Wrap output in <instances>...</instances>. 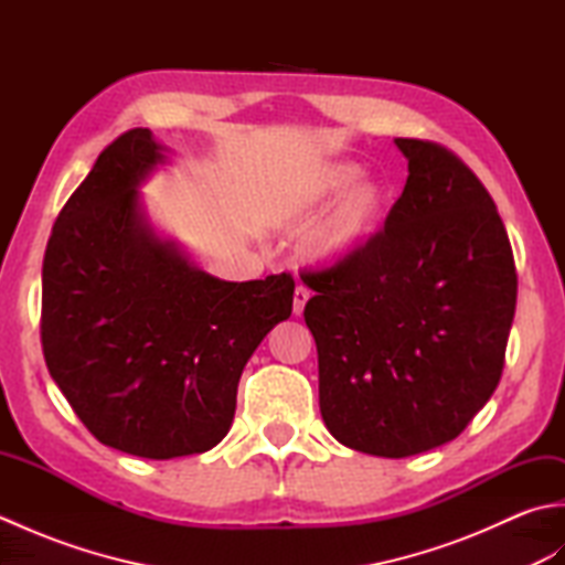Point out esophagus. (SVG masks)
Instances as JSON below:
<instances>
[{"mask_svg":"<svg viewBox=\"0 0 565 565\" xmlns=\"http://www.w3.org/2000/svg\"><path fill=\"white\" fill-rule=\"evenodd\" d=\"M308 298H310V291L306 289V286H298V289L294 291V316L303 313Z\"/></svg>","mask_w":565,"mask_h":565,"instance_id":"esophagus-1","label":"esophagus"}]
</instances>
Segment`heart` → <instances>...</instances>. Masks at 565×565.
I'll list each match as a JSON object with an SVG mask.
<instances>
[{"instance_id":"obj_1","label":"heart","mask_w":565,"mask_h":565,"mask_svg":"<svg viewBox=\"0 0 565 565\" xmlns=\"http://www.w3.org/2000/svg\"><path fill=\"white\" fill-rule=\"evenodd\" d=\"M362 170L350 162L330 164L316 177L301 184L286 189L276 201V215L289 223H303L318 213L330 201L342 196L350 189ZM386 191L376 182H364L354 186L332 211L326 223L316 227L308 239V257L326 264V267H340V264L354 259L379 227L383 211H386Z\"/></svg>"}]
</instances>
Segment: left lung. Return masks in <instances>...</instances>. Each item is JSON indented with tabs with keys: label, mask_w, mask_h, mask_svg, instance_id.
I'll return each instance as SVG.
<instances>
[{
	"label": "left lung",
	"mask_w": 565,
	"mask_h": 565,
	"mask_svg": "<svg viewBox=\"0 0 565 565\" xmlns=\"http://www.w3.org/2000/svg\"><path fill=\"white\" fill-rule=\"evenodd\" d=\"M407 182L383 231L340 267L301 274L320 413L356 451L403 459L456 439L498 388L518 271L505 225L439 142L395 138Z\"/></svg>",
	"instance_id": "obj_1"
}]
</instances>
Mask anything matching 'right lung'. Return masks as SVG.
I'll list each match as a JSON object with an SVG mask.
<instances>
[{
    "label": "right lung",
    "mask_w": 565,
    "mask_h": 565,
    "mask_svg": "<svg viewBox=\"0 0 565 565\" xmlns=\"http://www.w3.org/2000/svg\"><path fill=\"white\" fill-rule=\"evenodd\" d=\"M162 162L148 128L118 136L43 257L47 371L94 437L142 459L203 454L227 435L247 359L291 316L296 286L291 274L221 281L154 235L136 189Z\"/></svg>",
    "instance_id": "1"
}]
</instances>
